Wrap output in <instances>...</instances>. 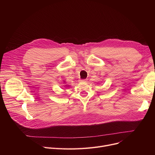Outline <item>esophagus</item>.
Listing matches in <instances>:
<instances>
[{
    "label": "esophagus",
    "instance_id": "1",
    "mask_svg": "<svg viewBox=\"0 0 155 155\" xmlns=\"http://www.w3.org/2000/svg\"><path fill=\"white\" fill-rule=\"evenodd\" d=\"M87 81L86 79H83V80H80L81 82H86Z\"/></svg>",
    "mask_w": 155,
    "mask_h": 155
}]
</instances>
